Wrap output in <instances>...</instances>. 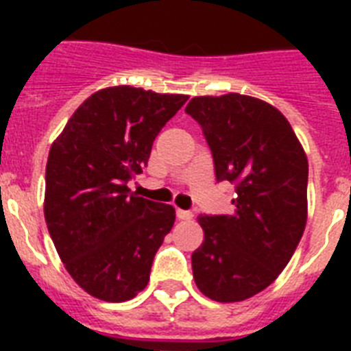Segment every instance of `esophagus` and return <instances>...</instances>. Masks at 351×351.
Instances as JSON below:
<instances>
[{
	"label": "esophagus",
	"instance_id": "obj_1",
	"mask_svg": "<svg viewBox=\"0 0 351 351\" xmlns=\"http://www.w3.org/2000/svg\"><path fill=\"white\" fill-rule=\"evenodd\" d=\"M176 217L180 220H191L193 213L191 211H186V209H176Z\"/></svg>",
	"mask_w": 351,
	"mask_h": 351
}]
</instances>
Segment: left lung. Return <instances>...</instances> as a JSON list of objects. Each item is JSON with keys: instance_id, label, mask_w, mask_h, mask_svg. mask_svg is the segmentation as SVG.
<instances>
[{"instance_id": "left-lung-1", "label": "left lung", "mask_w": 351, "mask_h": 351, "mask_svg": "<svg viewBox=\"0 0 351 351\" xmlns=\"http://www.w3.org/2000/svg\"><path fill=\"white\" fill-rule=\"evenodd\" d=\"M186 112L200 123L217 180L234 184L233 215H200L204 242L191 255L206 297L240 302L278 277L308 217V158L282 112L253 96H195Z\"/></svg>"}]
</instances>
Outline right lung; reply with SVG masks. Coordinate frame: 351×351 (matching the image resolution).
Returning <instances> with one entry per match:
<instances>
[{"label": "right lung", "mask_w": 351, "mask_h": 351, "mask_svg": "<svg viewBox=\"0 0 351 351\" xmlns=\"http://www.w3.org/2000/svg\"><path fill=\"white\" fill-rule=\"evenodd\" d=\"M131 85L90 95L52 142L43 213L69 275L107 302L136 297L175 208L132 195L127 182L147 165L156 134L187 101Z\"/></svg>", "instance_id": "right-lung-1"}]
</instances>
